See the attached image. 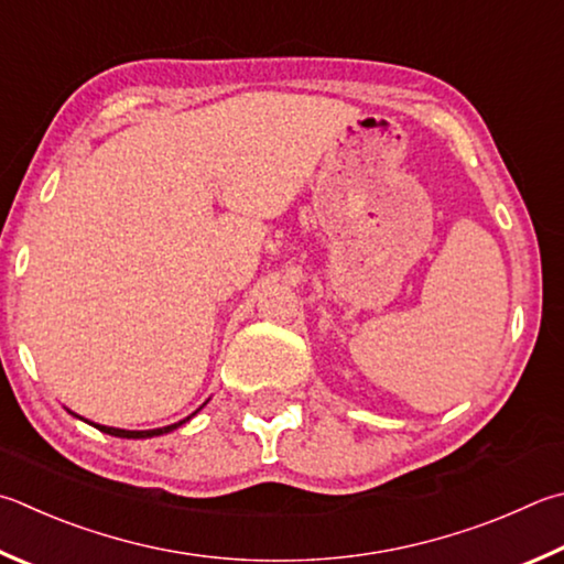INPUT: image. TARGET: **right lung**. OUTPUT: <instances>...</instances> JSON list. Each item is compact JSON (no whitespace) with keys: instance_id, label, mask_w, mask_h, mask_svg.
<instances>
[{"instance_id":"obj_1","label":"right lung","mask_w":564,"mask_h":564,"mask_svg":"<svg viewBox=\"0 0 564 564\" xmlns=\"http://www.w3.org/2000/svg\"><path fill=\"white\" fill-rule=\"evenodd\" d=\"M184 422H189V416L182 419V422H177V424H170V426H162V429H150V432H126V429H112V426H100V424H94V426L100 429V432H106L110 436H120V438H150V436L167 434V432H172V429L182 426Z\"/></svg>"}]
</instances>
